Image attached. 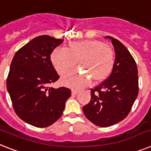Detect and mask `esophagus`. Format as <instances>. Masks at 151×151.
<instances>
[{"instance_id": "34e87169", "label": "esophagus", "mask_w": 151, "mask_h": 151, "mask_svg": "<svg viewBox=\"0 0 151 151\" xmlns=\"http://www.w3.org/2000/svg\"><path fill=\"white\" fill-rule=\"evenodd\" d=\"M78 92H79V91H77V90H72V91H71V93H72V95H75V94H77V93H78Z\"/></svg>"}]
</instances>
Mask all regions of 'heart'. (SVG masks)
Wrapping results in <instances>:
<instances>
[{"instance_id": "heart-1", "label": "heart", "mask_w": 151, "mask_h": 151, "mask_svg": "<svg viewBox=\"0 0 151 151\" xmlns=\"http://www.w3.org/2000/svg\"><path fill=\"white\" fill-rule=\"evenodd\" d=\"M78 61L80 68L94 81H101L112 71L114 65V51L101 40L73 41L69 47H58L51 54V62L60 75H65L73 69ZM85 73L74 71L62 79L64 85L80 89L90 83Z\"/></svg>"}]
</instances>
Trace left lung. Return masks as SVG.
I'll return each mask as SVG.
<instances>
[{
    "label": "left lung",
    "instance_id": "obj_1",
    "mask_svg": "<svg viewBox=\"0 0 151 151\" xmlns=\"http://www.w3.org/2000/svg\"><path fill=\"white\" fill-rule=\"evenodd\" d=\"M115 62L107 79L91 89V99L83 107L90 121L102 127L114 125L126 117L138 95V70L136 62L126 47L112 37Z\"/></svg>",
    "mask_w": 151,
    "mask_h": 151
}]
</instances>
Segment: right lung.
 Wrapping results in <instances>:
<instances>
[{
  "label": "right lung",
  "mask_w": 151,
  "mask_h": 151,
  "mask_svg": "<svg viewBox=\"0 0 151 151\" xmlns=\"http://www.w3.org/2000/svg\"><path fill=\"white\" fill-rule=\"evenodd\" d=\"M64 40L41 35L20 48L14 56L7 78V88L14 110L29 124L46 127L61 116L69 88L50 84L59 79L50 54Z\"/></svg>",
  "instance_id": "add662e5"
}]
</instances>
